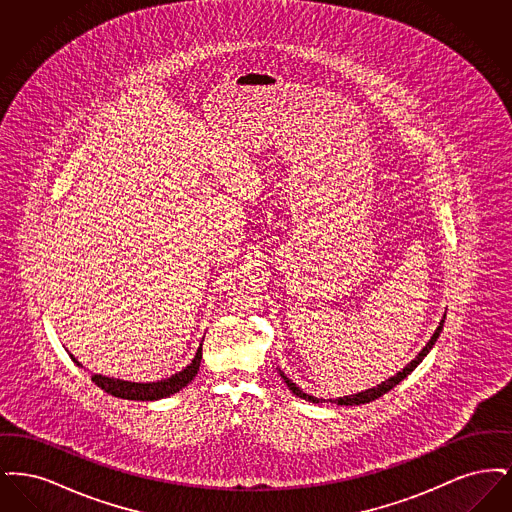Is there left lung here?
<instances>
[{
	"label": "left lung",
	"mask_w": 512,
	"mask_h": 512,
	"mask_svg": "<svg viewBox=\"0 0 512 512\" xmlns=\"http://www.w3.org/2000/svg\"><path fill=\"white\" fill-rule=\"evenodd\" d=\"M443 322H445V315L441 318V322H439L438 328H436V332H434V336L430 338V341L422 347V351L414 357L413 361L409 363V365L405 366L403 370H399L395 376H391L388 378L386 382H382V384H378L376 388H370V390L359 391V393H353V395H343V397H338V399H328L330 403H338V405H365V403H370V401H374V399H378V397H382L384 393H388V391L393 390L401 380H405L411 372H413L416 366L422 363V359L430 353V349L434 347V343L438 341L439 334H441V330H443ZM280 372V376L284 378V382H286V386L292 390L293 395H297V397H301V399H305V401H309V403H324L326 399H318L315 395H309V393H305V391L301 390L297 384H293L292 380L282 372V370H278Z\"/></svg>",
	"instance_id": "obj_1"
}]
</instances>
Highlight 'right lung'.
I'll return each instance as SVG.
<instances>
[{
    "instance_id": "1",
    "label": "right lung",
    "mask_w": 512,
    "mask_h": 512,
    "mask_svg": "<svg viewBox=\"0 0 512 512\" xmlns=\"http://www.w3.org/2000/svg\"><path fill=\"white\" fill-rule=\"evenodd\" d=\"M201 345L203 343H199L192 363L186 368H182L180 372L172 374L171 378L157 380V382H130V380H121V378H109V376H101V374H92V382H96V386L101 390L107 391L115 397H121V399H130V401L165 399L172 393L182 390L184 386H188L194 380L199 365H201ZM71 359L76 365L82 366L74 359V355H71Z\"/></svg>"
}]
</instances>
